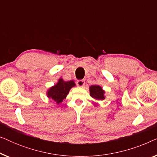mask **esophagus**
I'll list each match as a JSON object with an SVG mask.
<instances>
[{
  "label": "esophagus",
  "instance_id": "esophagus-1",
  "mask_svg": "<svg viewBox=\"0 0 157 157\" xmlns=\"http://www.w3.org/2000/svg\"><path fill=\"white\" fill-rule=\"evenodd\" d=\"M76 83H77V85L78 86L82 87L85 84V81L84 80H78V81H77Z\"/></svg>",
  "mask_w": 157,
  "mask_h": 157
}]
</instances>
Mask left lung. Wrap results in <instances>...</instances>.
I'll list each match as a JSON object with an SVG mask.
<instances>
[{"mask_svg": "<svg viewBox=\"0 0 157 157\" xmlns=\"http://www.w3.org/2000/svg\"><path fill=\"white\" fill-rule=\"evenodd\" d=\"M104 91H103L101 87L99 86H91L90 87V95L91 97L97 100L104 99Z\"/></svg>", "mask_w": 157, "mask_h": 157, "instance_id": "obj_1", "label": "left lung"}]
</instances>
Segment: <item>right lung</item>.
Instances as JSON below:
<instances>
[{"label": "right lung", "mask_w": 157, "mask_h": 157, "mask_svg": "<svg viewBox=\"0 0 157 157\" xmlns=\"http://www.w3.org/2000/svg\"><path fill=\"white\" fill-rule=\"evenodd\" d=\"M74 86L75 83L73 81L66 82L63 81V79H59L57 84L48 90V96L56 101L57 104H60L66 97L71 88Z\"/></svg>", "instance_id": "right-lung-1"}]
</instances>
